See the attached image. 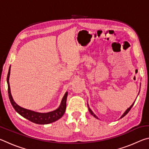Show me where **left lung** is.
<instances>
[{
	"label": "left lung",
	"mask_w": 149,
	"mask_h": 149,
	"mask_svg": "<svg viewBox=\"0 0 149 149\" xmlns=\"http://www.w3.org/2000/svg\"><path fill=\"white\" fill-rule=\"evenodd\" d=\"M135 102L133 103V104H132V106H131V107H130V108H127V110H126V111H125V112L124 113H123V115L122 116H121V118H123V116H125L126 114H127L128 112H130V110H131V108H132V107H133V104H134V103H135ZM89 112H90V113H91V114H92V115L93 116H94V117H95V118H97V119H98V118H97V116H95V115L94 114V113H93V112H92V110H91L89 108Z\"/></svg>",
	"instance_id": "obj_1"
}]
</instances>
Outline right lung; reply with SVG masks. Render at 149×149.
<instances>
[{"label": "right lung", "mask_w": 149, "mask_h": 149, "mask_svg": "<svg viewBox=\"0 0 149 149\" xmlns=\"http://www.w3.org/2000/svg\"><path fill=\"white\" fill-rule=\"evenodd\" d=\"M10 73V68H9L8 74V75H7V83H8V92L9 99L12 107H14L15 110L19 114L21 115L24 118H26L27 120L31 121V122L37 123V124H48V123L54 122L55 121L60 119L64 115L65 111V108H66V99L68 96L67 92L65 93L64 97H63L61 104H60L59 108L56 110L52 111V112H50L48 113H38L29 110L25 109L24 108L19 107L14 101L11 95L10 88L9 84Z\"/></svg>", "instance_id": "right-lung-1"}]
</instances>
